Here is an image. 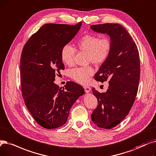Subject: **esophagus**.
I'll use <instances>...</instances> for the list:
<instances>
[{
	"instance_id": "obj_1",
	"label": "esophagus",
	"mask_w": 156,
	"mask_h": 156,
	"mask_svg": "<svg viewBox=\"0 0 156 156\" xmlns=\"http://www.w3.org/2000/svg\"><path fill=\"white\" fill-rule=\"evenodd\" d=\"M84 89H85V91L87 93H89L90 92V90H91V88L89 87H84Z\"/></svg>"
}]
</instances>
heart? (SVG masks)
<instances>
[{
    "mask_svg": "<svg viewBox=\"0 0 156 156\" xmlns=\"http://www.w3.org/2000/svg\"><path fill=\"white\" fill-rule=\"evenodd\" d=\"M77 48L87 53V60L94 64L103 63L110 55L112 42L110 38H101L94 34L84 36L76 44ZM76 50L69 44L64 45L60 51V57L62 62L67 66H71L74 62ZM94 73L90 66L75 67L70 71V76L77 82L86 84L89 81V77Z\"/></svg>",
    "mask_w": 156,
    "mask_h": 156,
    "instance_id": "1",
    "label": "heart"
}]
</instances>
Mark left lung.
I'll return each mask as SVG.
<instances>
[{
  "label": "left lung",
  "mask_w": 156,
  "mask_h": 156,
  "mask_svg": "<svg viewBox=\"0 0 156 156\" xmlns=\"http://www.w3.org/2000/svg\"><path fill=\"white\" fill-rule=\"evenodd\" d=\"M91 30L110 37V55L101 64L94 78L109 80L107 91L100 93L92 88L98 105L91 115L94 124L104 129L115 127L129 112L136 98L140 76L137 46L125 28L117 23L93 25Z\"/></svg>",
  "instance_id": "1"
}]
</instances>
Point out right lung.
Returning a JSON list of instances; mask_svg holds the SVG:
<instances>
[{
	"mask_svg": "<svg viewBox=\"0 0 156 156\" xmlns=\"http://www.w3.org/2000/svg\"><path fill=\"white\" fill-rule=\"evenodd\" d=\"M81 26L82 23L44 25L23 47L20 60L23 98L33 118L44 128L65 124L72 106L85 94L77 83H67L64 90L53 82L55 73L64 69L61 49L77 34Z\"/></svg>",
	"mask_w": 156,
	"mask_h": 156,
	"instance_id": "obj_1",
	"label": "right lung"
}]
</instances>
